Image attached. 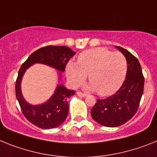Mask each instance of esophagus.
Returning a JSON list of instances; mask_svg holds the SVG:
<instances>
[{
  "label": "esophagus",
  "mask_w": 157,
  "mask_h": 157,
  "mask_svg": "<svg viewBox=\"0 0 157 157\" xmlns=\"http://www.w3.org/2000/svg\"><path fill=\"white\" fill-rule=\"evenodd\" d=\"M77 95H78V96H80V97H85V96L87 95V94L83 93V92H80V91H78V92H77Z\"/></svg>",
  "instance_id": "34e87169"
}]
</instances>
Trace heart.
I'll return each mask as SVG.
<instances>
[{"mask_svg": "<svg viewBox=\"0 0 157 157\" xmlns=\"http://www.w3.org/2000/svg\"><path fill=\"white\" fill-rule=\"evenodd\" d=\"M77 63L69 62L66 65V75L70 84L78 86L88 74L89 88L100 95H109L116 92L123 84L127 73L125 55L102 47L82 52Z\"/></svg>", "mask_w": 157, "mask_h": 157, "instance_id": "b5f03b06", "label": "heart"}]
</instances>
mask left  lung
Returning <instances> with one entry per match:
<instances>
[{"mask_svg": "<svg viewBox=\"0 0 157 157\" xmlns=\"http://www.w3.org/2000/svg\"><path fill=\"white\" fill-rule=\"evenodd\" d=\"M127 60L126 80L114 95L97 99L91 110L92 118L102 126L116 127L126 123L137 112L144 91V78L141 64L126 49L116 46Z\"/></svg>", "mask_w": 157, "mask_h": 157, "instance_id": "left-lung-1", "label": "left lung"}]
</instances>
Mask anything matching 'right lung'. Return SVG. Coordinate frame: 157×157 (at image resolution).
Returning a JSON list of instances; mask_svg holds the SVG:
<instances>
[{
	"label": "right lung",
	"mask_w": 157,
	"mask_h": 157,
	"mask_svg": "<svg viewBox=\"0 0 157 157\" xmlns=\"http://www.w3.org/2000/svg\"><path fill=\"white\" fill-rule=\"evenodd\" d=\"M76 53L65 46H47L35 50L22 64L16 81V96L22 113L31 123L41 129H52L59 126L65 120L69 113L68 99L75 95V91L68 90L58 85L55 92L48 101L40 105L29 104L21 93L20 84L25 71L35 63H42L64 72L65 66Z\"/></svg>",
	"instance_id": "right-lung-1"
}]
</instances>
